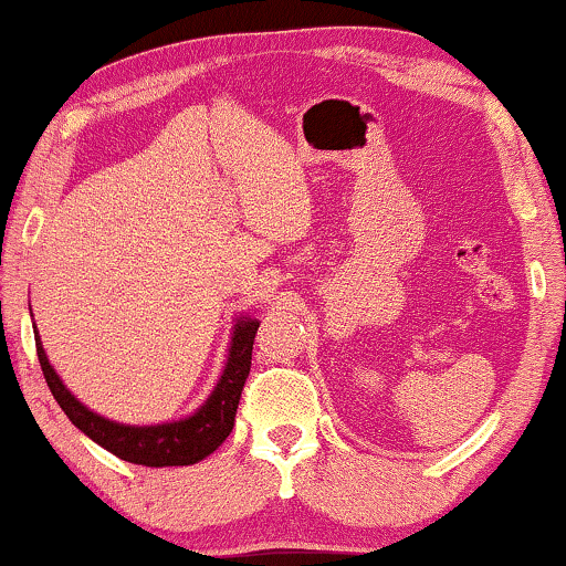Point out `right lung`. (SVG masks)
<instances>
[{
    "label": "right lung",
    "mask_w": 566,
    "mask_h": 566,
    "mask_svg": "<svg viewBox=\"0 0 566 566\" xmlns=\"http://www.w3.org/2000/svg\"><path fill=\"white\" fill-rule=\"evenodd\" d=\"M260 322L248 314L237 316L232 326V339H229L227 363L224 370L219 375L214 390L209 398L196 408L193 413L184 416L176 421L163 423H147V426H133L106 419V416L86 408L73 392L65 388L61 375L48 359L43 342H40L38 326L35 329V347L38 359L43 367L45 382L51 388L53 398L59 400L63 413L69 421L86 433L88 439L104 447L119 460L143 464V467H181V464H196L203 457L217 452L224 444L234 426V413L240 406V396L244 388V380L250 375L252 365V344H255Z\"/></svg>",
    "instance_id": "add662e5"
}]
</instances>
